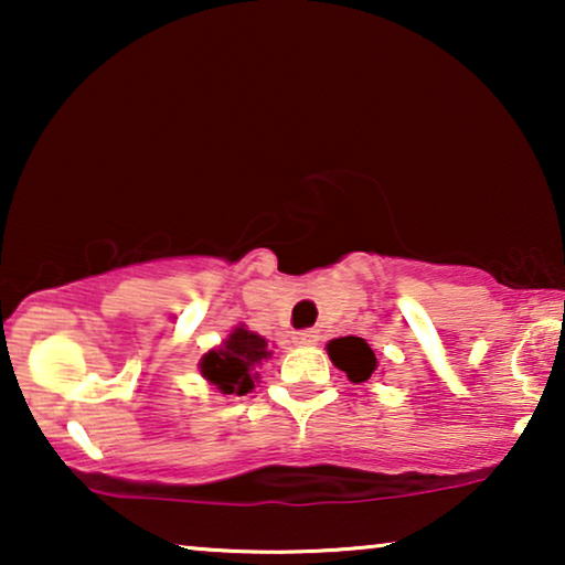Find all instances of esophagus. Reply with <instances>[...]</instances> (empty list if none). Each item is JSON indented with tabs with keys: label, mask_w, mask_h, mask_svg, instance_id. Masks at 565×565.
<instances>
[{
	"label": "esophagus",
	"mask_w": 565,
	"mask_h": 565,
	"mask_svg": "<svg viewBox=\"0 0 565 565\" xmlns=\"http://www.w3.org/2000/svg\"><path fill=\"white\" fill-rule=\"evenodd\" d=\"M292 339H296V344H300V347H313V344H319L321 334L316 329H303V331H298Z\"/></svg>",
	"instance_id": "obj_1"
}]
</instances>
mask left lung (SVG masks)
<instances>
[{
    "label": "left lung",
    "instance_id": "8db88e82",
    "mask_svg": "<svg viewBox=\"0 0 565 565\" xmlns=\"http://www.w3.org/2000/svg\"><path fill=\"white\" fill-rule=\"evenodd\" d=\"M327 352H329V360L334 362V367L344 370L347 377H350V383L354 385L367 383L370 377L377 373L375 350L362 337L331 339L327 344Z\"/></svg>",
    "mask_w": 565,
    "mask_h": 565
}]
</instances>
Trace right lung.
<instances>
[{
    "label": "right lung",
    "instance_id": "add662e5",
    "mask_svg": "<svg viewBox=\"0 0 565 565\" xmlns=\"http://www.w3.org/2000/svg\"><path fill=\"white\" fill-rule=\"evenodd\" d=\"M273 358L267 339L249 331L244 323L200 358V375L223 396H246L259 383L257 367Z\"/></svg>",
    "mask_w": 565,
    "mask_h": 565
}]
</instances>
